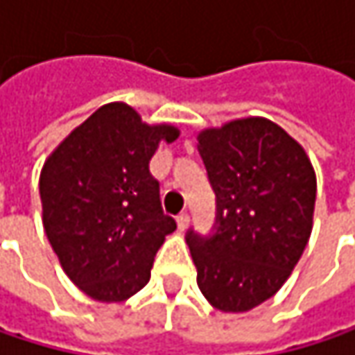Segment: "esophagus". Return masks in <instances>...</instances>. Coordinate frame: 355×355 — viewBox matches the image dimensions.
Listing matches in <instances>:
<instances>
[{"mask_svg": "<svg viewBox=\"0 0 355 355\" xmlns=\"http://www.w3.org/2000/svg\"><path fill=\"white\" fill-rule=\"evenodd\" d=\"M189 222H191L189 214H187V211H182V214H180V216L177 218L178 230H187V228H189Z\"/></svg>", "mask_w": 355, "mask_h": 355, "instance_id": "esophagus-1", "label": "esophagus"}]
</instances>
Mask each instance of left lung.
Returning a JSON list of instances; mask_svg holds the SVG:
<instances>
[{
  "instance_id": "8db88e82",
  "label": "left lung",
  "mask_w": 355,
  "mask_h": 355,
  "mask_svg": "<svg viewBox=\"0 0 355 355\" xmlns=\"http://www.w3.org/2000/svg\"><path fill=\"white\" fill-rule=\"evenodd\" d=\"M197 148L218 195L211 239L189 232L197 286L222 313H248L286 284L313 232L317 175L277 123L245 116L207 127Z\"/></svg>"
}]
</instances>
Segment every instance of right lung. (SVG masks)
<instances>
[{"label": "right lung", "mask_w": 355, "mask_h": 355, "mask_svg": "<svg viewBox=\"0 0 355 355\" xmlns=\"http://www.w3.org/2000/svg\"><path fill=\"white\" fill-rule=\"evenodd\" d=\"M180 135L150 125L125 103H108L78 125L44 160V234L65 275L92 300L123 302L148 282L158 248L177 230L160 203L150 160Z\"/></svg>", "instance_id": "add662e5"}]
</instances>
